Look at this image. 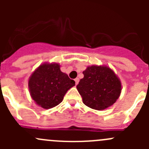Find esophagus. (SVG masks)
I'll list each match as a JSON object with an SVG mask.
<instances>
[{"mask_svg": "<svg viewBox=\"0 0 149 149\" xmlns=\"http://www.w3.org/2000/svg\"><path fill=\"white\" fill-rule=\"evenodd\" d=\"M75 82H76V85H77V84H79V78H76V79H75Z\"/></svg>", "mask_w": 149, "mask_h": 149, "instance_id": "1", "label": "esophagus"}]
</instances>
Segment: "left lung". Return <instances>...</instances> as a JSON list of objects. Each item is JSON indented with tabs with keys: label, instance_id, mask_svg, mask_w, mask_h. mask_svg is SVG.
I'll use <instances>...</instances> for the list:
<instances>
[{
	"label": "left lung",
	"instance_id": "left-lung-1",
	"mask_svg": "<svg viewBox=\"0 0 149 149\" xmlns=\"http://www.w3.org/2000/svg\"><path fill=\"white\" fill-rule=\"evenodd\" d=\"M84 78L76 86L83 102L91 109L103 110L119 98L121 81L115 72L106 65L88 66Z\"/></svg>",
	"mask_w": 149,
	"mask_h": 149
}]
</instances>
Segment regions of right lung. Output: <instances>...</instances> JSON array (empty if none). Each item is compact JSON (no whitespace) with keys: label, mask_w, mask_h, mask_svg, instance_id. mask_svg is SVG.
Listing matches in <instances>:
<instances>
[{"label":"right lung","mask_w":149,"mask_h":149,"mask_svg":"<svg viewBox=\"0 0 149 149\" xmlns=\"http://www.w3.org/2000/svg\"><path fill=\"white\" fill-rule=\"evenodd\" d=\"M56 63L41 64L29 79L31 99L44 109H50L62 102L63 97L75 81L63 73Z\"/></svg>","instance_id":"right-lung-1"}]
</instances>
